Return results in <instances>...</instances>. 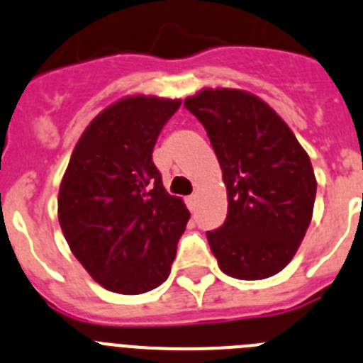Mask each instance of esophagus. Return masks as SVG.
I'll return each instance as SVG.
<instances>
[{
  "label": "esophagus",
  "instance_id": "1",
  "mask_svg": "<svg viewBox=\"0 0 363 363\" xmlns=\"http://www.w3.org/2000/svg\"><path fill=\"white\" fill-rule=\"evenodd\" d=\"M187 207L192 211V213L196 211V207H198V196H196V194H191V196L187 198Z\"/></svg>",
  "mask_w": 363,
  "mask_h": 363
}]
</instances>
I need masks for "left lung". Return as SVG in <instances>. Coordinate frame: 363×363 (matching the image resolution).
<instances>
[{
  "instance_id": "left-lung-1",
  "label": "left lung",
  "mask_w": 363,
  "mask_h": 363,
  "mask_svg": "<svg viewBox=\"0 0 363 363\" xmlns=\"http://www.w3.org/2000/svg\"><path fill=\"white\" fill-rule=\"evenodd\" d=\"M184 105L207 130L227 187L225 221L207 233L218 265L238 280L274 277L296 255L313 218L309 156L251 92L203 89Z\"/></svg>"
}]
</instances>
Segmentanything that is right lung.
Instances as JSON below:
<instances>
[{"label": "right lung", "instance_id": "add662e5", "mask_svg": "<svg viewBox=\"0 0 363 363\" xmlns=\"http://www.w3.org/2000/svg\"><path fill=\"white\" fill-rule=\"evenodd\" d=\"M179 105L143 94L112 104L89 123L63 174V236L85 271L112 293H147L171 274L191 213L165 191L152 149Z\"/></svg>", "mask_w": 363, "mask_h": 363}]
</instances>
